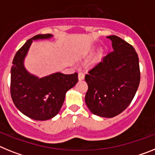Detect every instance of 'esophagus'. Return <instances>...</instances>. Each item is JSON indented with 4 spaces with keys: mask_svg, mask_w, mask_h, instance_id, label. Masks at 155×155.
<instances>
[{
    "mask_svg": "<svg viewBox=\"0 0 155 155\" xmlns=\"http://www.w3.org/2000/svg\"><path fill=\"white\" fill-rule=\"evenodd\" d=\"M84 73L83 72H79V74H78V77H79V80H83V79H84Z\"/></svg>",
    "mask_w": 155,
    "mask_h": 155,
    "instance_id": "obj_1",
    "label": "esophagus"
}]
</instances>
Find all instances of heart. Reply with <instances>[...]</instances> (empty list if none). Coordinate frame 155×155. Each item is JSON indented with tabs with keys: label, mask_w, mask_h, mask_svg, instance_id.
Instances as JSON below:
<instances>
[{
	"label": "heart",
	"mask_w": 155,
	"mask_h": 155,
	"mask_svg": "<svg viewBox=\"0 0 155 155\" xmlns=\"http://www.w3.org/2000/svg\"><path fill=\"white\" fill-rule=\"evenodd\" d=\"M95 64V60H93L92 61H91V62L89 63V65H90V66H91V65H93V64Z\"/></svg>",
	"instance_id": "obj_1"
}]
</instances>
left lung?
Here are the masks:
<instances>
[{
  "label": "left lung",
  "mask_w": 155,
  "mask_h": 155,
  "mask_svg": "<svg viewBox=\"0 0 155 155\" xmlns=\"http://www.w3.org/2000/svg\"><path fill=\"white\" fill-rule=\"evenodd\" d=\"M107 38L112 42L113 51L86 75L88 91L85 102L94 115L112 118L133 101L140 72L138 55L133 46L114 35Z\"/></svg>",
  "instance_id": "obj_1"
}]
</instances>
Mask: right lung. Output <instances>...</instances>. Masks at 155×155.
<instances>
[{
  "instance_id": "right-lung-1",
  "label": "right lung",
  "mask_w": 155,
  "mask_h": 155,
  "mask_svg": "<svg viewBox=\"0 0 155 155\" xmlns=\"http://www.w3.org/2000/svg\"><path fill=\"white\" fill-rule=\"evenodd\" d=\"M51 37V34H39L28 40L15 55L11 69V96L15 105L34 120H48L58 115L66 92L78 82L77 72H55L40 78L25 68L24 61L33 40Z\"/></svg>"
}]
</instances>
